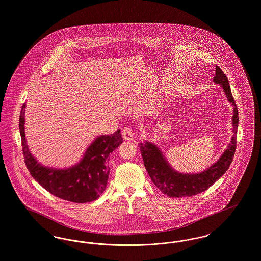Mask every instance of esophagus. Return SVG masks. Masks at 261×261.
Instances as JSON below:
<instances>
[{"mask_svg":"<svg viewBox=\"0 0 261 261\" xmlns=\"http://www.w3.org/2000/svg\"><path fill=\"white\" fill-rule=\"evenodd\" d=\"M122 137L124 138V140H133L134 138V132L131 128L129 127H125L122 131Z\"/></svg>","mask_w":261,"mask_h":261,"instance_id":"1","label":"esophagus"}]
</instances>
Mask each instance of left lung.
I'll use <instances>...</instances> for the list:
<instances>
[{"label":"left lung","mask_w":261,"mask_h":261,"mask_svg":"<svg viewBox=\"0 0 261 261\" xmlns=\"http://www.w3.org/2000/svg\"><path fill=\"white\" fill-rule=\"evenodd\" d=\"M213 81L222 85L227 98L234 108V135L232 137L231 143L218 162H215L208 169L201 173H178L169 166L158 147L149 142L139 144L144 165L149 173L150 180L166 196L172 198H183L195 196L206 191L228 170L231 162H233L236 151L237 129L239 124L236 101L233 98L227 76L217 65L215 66V76Z\"/></svg>","instance_id":"obj_1"}]
</instances>
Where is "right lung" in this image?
Masks as SVG:
<instances>
[{"label": "right lung", "instance_id": "add662e5", "mask_svg": "<svg viewBox=\"0 0 261 261\" xmlns=\"http://www.w3.org/2000/svg\"><path fill=\"white\" fill-rule=\"evenodd\" d=\"M25 103L19 116V131L24 162L31 176L51 195L76 203L90 202L103 193L109 179L111 153L123 141L120 129L112 135L97 138L88 148L83 160L68 169L44 167L32 156L26 145Z\"/></svg>", "mask_w": 261, "mask_h": 261}]
</instances>
